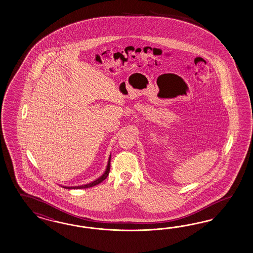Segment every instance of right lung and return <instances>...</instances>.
<instances>
[{"label": "right lung", "instance_id": "right-lung-1", "mask_svg": "<svg viewBox=\"0 0 253 253\" xmlns=\"http://www.w3.org/2000/svg\"><path fill=\"white\" fill-rule=\"evenodd\" d=\"M110 158L111 156H109V159H108V162H107V169L105 170V172L103 173V175H101L99 178H97L95 181H93L90 184H84V185H79V186H62V187H65L67 189H83V188H89V187H92L96 184H99L101 182H103L106 178H107L108 173H109V170H110Z\"/></svg>", "mask_w": 253, "mask_h": 253}]
</instances>
